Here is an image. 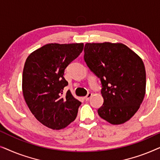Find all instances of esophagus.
I'll return each instance as SVG.
<instances>
[{"instance_id":"obj_1","label":"esophagus","mask_w":160,"mask_h":160,"mask_svg":"<svg viewBox=\"0 0 160 160\" xmlns=\"http://www.w3.org/2000/svg\"><path fill=\"white\" fill-rule=\"evenodd\" d=\"M92 94L90 93V92H89V93L87 95V96H85V97H84L85 100H86V101H88V100H89V99H90V98L92 97Z\"/></svg>"}]
</instances>
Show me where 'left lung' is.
<instances>
[{"label":"left lung","instance_id":"left-lung-1","mask_svg":"<svg viewBox=\"0 0 160 160\" xmlns=\"http://www.w3.org/2000/svg\"><path fill=\"white\" fill-rule=\"evenodd\" d=\"M84 60L100 79L103 104L98 110L111 124L130 120L146 94V70L142 59L122 43H87Z\"/></svg>","mask_w":160,"mask_h":160}]
</instances>
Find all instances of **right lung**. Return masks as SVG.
Here are the masks:
<instances>
[{"label": "right lung", "mask_w": 160, "mask_h": 160, "mask_svg": "<svg viewBox=\"0 0 160 160\" xmlns=\"http://www.w3.org/2000/svg\"><path fill=\"white\" fill-rule=\"evenodd\" d=\"M84 43H52L32 52L26 59L22 73V94L36 119L52 130L73 122L82 104L68 90L64 71L82 53Z\"/></svg>", "instance_id": "right-lung-1"}]
</instances>
